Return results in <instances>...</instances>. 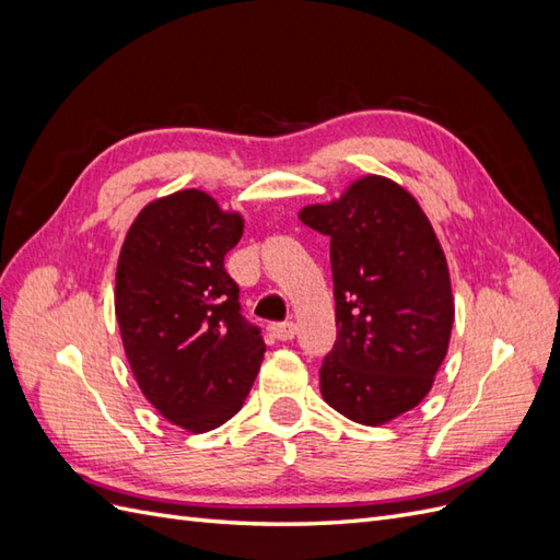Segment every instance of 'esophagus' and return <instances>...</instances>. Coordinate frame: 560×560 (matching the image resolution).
<instances>
[{
	"label": "esophagus",
	"mask_w": 560,
	"mask_h": 560,
	"mask_svg": "<svg viewBox=\"0 0 560 560\" xmlns=\"http://www.w3.org/2000/svg\"><path fill=\"white\" fill-rule=\"evenodd\" d=\"M268 331L270 336L278 338V341H292L296 336V325L294 322H278V325H270Z\"/></svg>",
	"instance_id": "34e87169"
}]
</instances>
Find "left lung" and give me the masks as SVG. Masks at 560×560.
<instances>
[{"instance_id":"1","label":"left lung","mask_w":560,"mask_h":560,"mask_svg":"<svg viewBox=\"0 0 560 560\" xmlns=\"http://www.w3.org/2000/svg\"><path fill=\"white\" fill-rule=\"evenodd\" d=\"M299 219L331 238L336 343L322 360V397L362 425L411 411L430 393L453 327L448 266L430 219L378 175Z\"/></svg>"}]
</instances>
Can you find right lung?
Wrapping results in <instances>:
<instances>
[{
    "mask_svg": "<svg viewBox=\"0 0 560 560\" xmlns=\"http://www.w3.org/2000/svg\"><path fill=\"white\" fill-rule=\"evenodd\" d=\"M241 235L238 212L186 189L149 202L118 254L114 306L135 381L163 418L189 432L241 411L266 352L224 268Z\"/></svg>",
    "mask_w": 560,
    "mask_h": 560,
    "instance_id": "right-lung-1",
    "label": "right lung"
}]
</instances>
